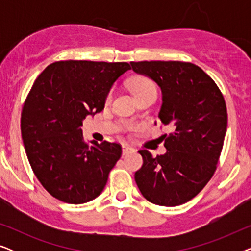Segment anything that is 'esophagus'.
Here are the masks:
<instances>
[{"mask_svg":"<svg viewBox=\"0 0 251 251\" xmlns=\"http://www.w3.org/2000/svg\"><path fill=\"white\" fill-rule=\"evenodd\" d=\"M133 151H135V149H132V147L129 146V145H123L122 146V154H123V155H126V154L131 153V152H133Z\"/></svg>","mask_w":251,"mask_h":251,"instance_id":"34e87169","label":"esophagus"}]
</instances>
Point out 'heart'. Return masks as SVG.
Returning <instances> with one entry per match:
<instances>
[{
	"mask_svg": "<svg viewBox=\"0 0 251 251\" xmlns=\"http://www.w3.org/2000/svg\"><path fill=\"white\" fill-rule=\"evenodd\" d=\"M129 87L131 89L132 94L135 95L136 98L145 94H150V92H154V94H156L155 84H154L150 78L144 77V76H138V77L132 78V80L130 81Z\"/></svg>",
	"mask_w": 251,
	"mask_h": 251,
	"instance_id": "heart-1",
	"label": "heart"
}]
</instances>
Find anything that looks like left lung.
Masks as SVG:
<instances>
[{
    "label": "left lung",
    "instance_id": "1",
    "mask_svg": "<svg viewBox=\"0 0 251 251\" xmlns=\"http://www.w3.org/2000/svg\"><path fill=\"white\" fill-rule=\"evenodd\" d=\"M132 71L161 88L159 118L171 132L163 135L166 154L138 151L143 167L135 174L147 201L175 207L200 193L216 170L227 129L224 97L200 67L183 61H131ZM156 125V122H155Z\"/></svg>",
    "mask_w": 251,
    "mask_h": 251
}]
</instances>
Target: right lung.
<instances>
[{
    "instance_id": "add662e5",
    "label": "right lung",
    "mask_w": 251,
    "mask_h": 251,
    "mask_svg": "<svg viewBox=\"0 0 251 251\" xmlns=\"http://www.w3.org/2000/svg\"><path fill=\"white\" fill-rule=\"evenodd\" d=\"M128 63L66 60L48 66L27 96L22 137L37 179L58 200L81 204L104 190L121 157L119 144L84 142L82 123L104 109L114 82Z\"/></svg>"
}]
</instances>
